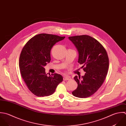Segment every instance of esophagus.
Returning a JSON list of instances; mask_svg holds the SVG:
<instances>
[{
    "instance_id": "34e87169",
    "label": "esophagus",
    "mask_w": 126,
    "mask_h": 126,
    "mask_svg": "<svg viewBox=\"0 0 126 126\" xmlns=\"http://www.w3.org/2000/svg\"><path fill=\"white\" fill-rule=\"evenodd\" d=\"M63 79L64 81H67V80H70L71 79V78L69 76H64Z\"/></svg>"
}]
</instances>
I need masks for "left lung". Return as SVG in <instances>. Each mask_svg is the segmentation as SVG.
Listing matches in <instances>:
<instances>
[{
	"label": "left lung",
	"instance_id": "1",
	"mask_svg": "<svg viewBox=\"0 0 126 126\" xmlns=\"http://www.w3.org/2000/svg\"><path fill=\"white\" fill-rule=\"evenodd\" d=\"M76 46L79 53L78 63L86 73L74 79L78 87L72 93L77 97H88L101 86L108 73L109 60L103 46L94 38L88 35L68 37Z\"/></svg>",
	"mask_w": 126,
	"mask_h": 126
}]
</instances>
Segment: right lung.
<instances>
[{
    "mask_svg": "<svg viewBox=\"0 0 126 126\" xmlns=\"http://www.w3.org/2000/svg\"><path fill=\"white\" fill-rule=\"evenodd\" d=\"M64 38L52 34H38L27 42L21 51L19 60L21 77L30 91L37 96L52 94L63 80V76L57 73L47 76L44 66L51 61L53 46Z\"/></svg>",
    "mask_w": 126,
    "mask_h": 126,
    "instance_id": "1",
    "label": "right lung"
}]
</instances>
